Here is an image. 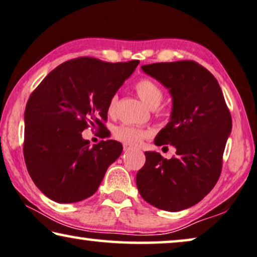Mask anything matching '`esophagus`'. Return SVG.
Here are the masks:
<instances>
[{"label": "esophagus", "mask_w": 257, "mask_h": 257, "mask_svg": "<svg viewBox=\"0 0 257 257\" xmlns=\"http://www.w3.org/2000/svg\"><path fill=\"white\" fill-rule=\"evenodd\" d=\"M131 150H132V148L130 147V146H127V145H124V151H125V152H127V151H131Z\"/></svg>", "instance_id": "esophagus-1"}]
</instances>
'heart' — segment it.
<instances>
[{"label": "heart", "instance_id": "b5f03b06", "mask_svg": "<svg viewBox=\"0 0 257 257\" xmlns=\"http://www.w3.org/2000/svg\"><path fill=\"white\" fill-rule=\"evenodd\" d=\"M135 90L139 97L152 109H155L165 97V90L161 85L148 77H143L135 83ZM117 95H112L107 102V113L113 114L117 106ZM113 136L118 141L131 147H137L144 139L150 137V132L143 128L133 127L130 125H120L114 128Z\"/></svg>", "mask_w": 257, "mask_h": 257}]
</instances>
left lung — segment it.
Returning <instances> with one entry per match:
<instances>
[{
  "mask_svg": "<svg viewBox=\"0 0 257 257\" xmlns=\"http://www.w3.org/2000/svg\"><path fill=\"white\" fill-rule=\"evenodd\" d=\"M141 68L173 96L172 118L154 143L173 145L176 155L167 160L156 152H145L146 162L137 174L138 190L158 209H188L219 180L232 117L218 81L198 62H156Z\"/></svg>",
  "mask_w": 257,
  "mask_h": 257,
  "instance_id": "8db88e82",
  "label": "left lung"
}]
</instances>
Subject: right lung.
I'll return each instance as SVG.
<instances>
[{"instance_id": "add662e5", "label": "right lung", "mask_w": 257, "mask_h": 257, "mask_svg": "<svg viewBox=\"0 0 257 257\" xmlns=\"http://www.w3.org/2000/svg\"><path fill=\"white\" fill-rule=\"evenodd\" d=\"M138 64L72 59L52 70L30 95L23 154L32 181L48 198L76 203L97 191L122 146L102 140L91 147L81 132L89 126L105 128L107 102Z\"/></svg>"}]
</instances>
